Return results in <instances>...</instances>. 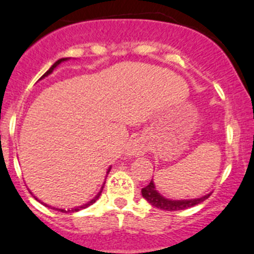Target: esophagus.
I'll return each mask as SVG.
<instances>
[{"instance_id": "1", "label": "esophagus", "mask_w": 254, "mask_h": 254, "mask_svg": "<svg viewBox=\"0 0 254 254\" xmlns=\"http://www.w3.org/2000/svg\"><path fill=\"white\" fill-rule=\"evenodd\" d=\"M146 150H148V148H146L145 140L143 138H136L127 143V149H125V154L127 156H139L145 154Z\"/></svg>"}]
</instances>
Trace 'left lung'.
I'll use <instances>...</instances> for the list:
<instances>
[{
	"instance_id": "obj_1",
	"label": "left lung",
	"mask_w": 254,
	"mask_h": 254,
	"mask_svg": "<svg viewBox=\"0 0 254 254\" xmlns=\"http://www.w3.org/2000/svg\"><path fill=\"white\" fill-rule=\"evenodd\" d=\"M141 195L150 203L153 207L158 208L162 210H169V212H174V210H183L188 209V208L194 207V205L199 204V203L204 202L205 199L209 198L210 193L205 194V195L200 196V198H194V199H169L163 196L159 191L156 190L155 184H154L153 179L150 183L141 189Z\"/></svg>"
}]
</instances>
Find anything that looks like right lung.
Here are the masks:
<instances>
[{
  "instance_id": "1",
  "label": "right lung",
  "mask_w": 254,
  "mask_h": 254,
  "mask_svg": "<svg viewBox=\"0 0 254 254\" xmlns=\"http://www.w3.org/2000/svg\"><path fill=\"white\" fill-rule=\"evenodd\" d=\"M67 60H70V58H64V59H60V60H58V61H56V63L54 64V65H52L51 67H50L49 70H47L46 72L44 73V75H42V76H41V79H40V80H42V79H45V77H46V76H49L50 73H52V71L55 70V68L58 67V66L60 65L61 63H64V61H67ZM110 169H111V167H109V169H108V172H106V174H109V172H110ZM104 184H105V183H104ZM103 188H104V186L101 187L100 191H99V193L96 194V195H95L94 198L91 199V200H89V202H87V203H85V204L80 205V207L71 208V209H67V210H66V209H63V208H55V207H51V205L46 204V203H42L41 200H39V198H36V196H35V199H37V200H39V202H41L42 204H44V205H46V207L51 208V209H55V210H58V212H63V213H72V212H79V210H81V209H85V208H87V207H90V205H91V204H94V203L96 202V200H98V199H99V196L101 195V191H103ZM32 195H34V194H32Z\"/></svg>"
}]
</instances>
